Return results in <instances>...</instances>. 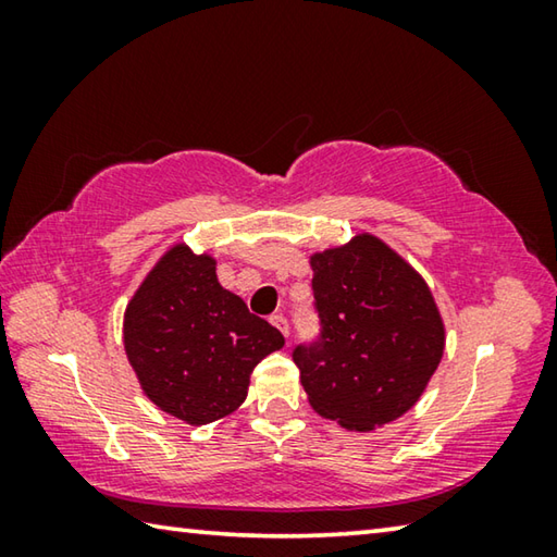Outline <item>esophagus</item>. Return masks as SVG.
<instances>
[{
	"mask_svg": "<svg viewBox=\"0 0 557 557\" xmlns=\"http://www.w3.org/2000/svg\"><path fill=\"white\" fill-rule=\"evenodd\" d=\"M270 322H272V326H277L282 334L289 336V324H287V319H285V317H282V314H275V317H270Z\"/></svg>",
	"mask_w": 557,
	"mask_h": 557,
	"instance_id": "1",
	"label": "esophagus"
}]
</instances>
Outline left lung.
Segmentation results:
<instances>
[{"label":"left lung","instance_id":"left-lung-1","mask_svg":"<svg viewBox=\"0 0 557 557\" xmlns=\"http://www.w3.org/2000/svg\"><path fill=\"white\" fill-rule=\"evenodd\" d=\"M322 336L297 346L314 412L371 432L408 412L445 354V322L425 277L388 243L358 233L309 258Z\"/></svg>","mask_w":557,"mask_h":557}]
</instances>
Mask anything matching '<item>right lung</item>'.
I'll return each mask as SVG.
<instances>
[{
  "label": "right lung",
  "mask_w": 557,
  "mask_h": 557,
  "mask_svg": "<svg viewBox=\"0 0 557 557\" xmlns=\"http://www.w3.org/2000/svg\"><path fill=\"white\" fill-rule=\"evenodd\" d=\"M122 342L159 410L209 425L240 408L252 369L285 336L221 287L213 256L176 243L127 301Z\"/></svg>",
  "instance_id": "obj_1"
}]
</instances>
